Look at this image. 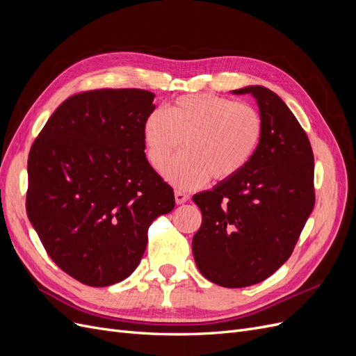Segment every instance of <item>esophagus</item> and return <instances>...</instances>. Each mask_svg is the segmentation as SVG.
<instances>
[{"label":"esophagus","instance_id":"1","mask_svg":"<svg viewBox=\"0 0 356 356\" xmlns=\"http://www.w3.org/2000/svg\"><path fill=\"white\" fill-rule=\"evenodd\" d=\"M190 197H188V195H186V193H182V191H175V202L178 203V204H182V203H186L187 200H188Z\"/></svg>","mask_w":356,"mask_h":356}]
</instances>
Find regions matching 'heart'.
I'll return each instance as SVG.
<instances>
[{"instance_id":"obj_1","label":"heart","mask_w":356,"mask_h":356,"mask_svg":"<svg viewBox=\"0 0 356 356\" xmlns=\"http://www.w3.org/2000/svg\"><path fill=\"white\" fill-rule=\"evenodd\" d=\"M148 160L161 169L184 139L186 152L172 159L163 177L178 188H196L212 177L227 181L250 165L263 138L254 106L215 95H186L165 111H149L143 124Z\"/></svg>"}]
</instances>
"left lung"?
I'll use <instances>...</instances> for the list:
<instances>
[{"label":"left lung","instance_id":"1","mask_svg":"<svg viewBox=\"0 0 356 356\" xmlns=\"http://www.w3.org/2000/svg\"><path fill=\"white\" fill-rule=\"evenodd\" d=\"M263 120V138L239 175L193 196L202 225L193 255L208 281L242 288L264 281L293 252L315 204L314 152L303 127L279 96L246 86Z\"/></svg>","mask_w":356,"mask_h":356}]
</instances>
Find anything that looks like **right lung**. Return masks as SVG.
Instances as JSON below:
<instances>
[{
	"label": "right lung",
	"instance_id": "right-lung-1",
	"mask_svg": "<svg viewBox=\"0 0 356 356\" xmlns=\"http://www.w3.org/2000/svg\"><path fill=\"white\" fill-rule=\"evenodd\" d=\"M154 96L139 89L74 95L31 147L28 218L51 260L86 285L131 276L149 224L175 207L174 190L144 153Z\"/></svg>",
	"mask_w": 356,
	"mask_h": 356
}]
</instances>
